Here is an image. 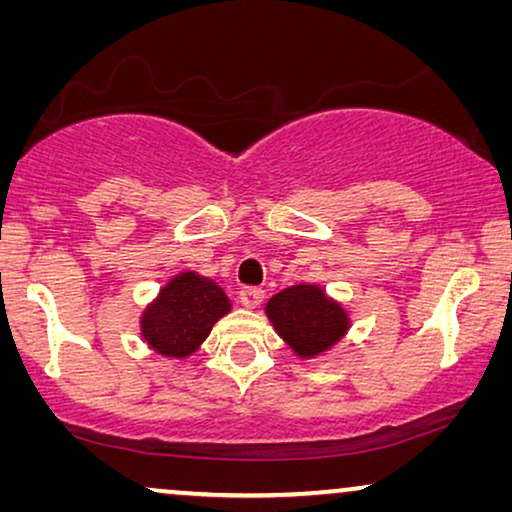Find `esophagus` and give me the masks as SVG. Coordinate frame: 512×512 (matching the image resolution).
I'll return each mask as SVG.
<instances>
[{
	"label": "esophagus",
	"instance_id": "34e87169",
	"mask_svg": "<svg viewBox=\"0 0 512 512\" xmlns=\"http://www.w3.org/2000/svg\"><path fill=\"white\" fill-rule=\"evenodd\" d=\"M263 296H265V291L258 289V286H242L240 289V303L244 307H249V310H254V307L261 305Z\"/></svg>",
	"mask_w": 512,
	"mask_h": 512
}]
</instances>
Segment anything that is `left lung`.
Segmentation results:
<instances>
[{"mask_svg": "<svg viewBox=\"0 0 512 512\" xmlns=\"http://www.w3.org/2000/svg\"><path fill=\"white\" fill-rule=\"evenodd\" d=\"M265 314L286 345L300 359L326 354L345 338L349 317L345 307L326 296L317 284H296L279 291L265 305Z\"/></svg>", "mask_w": 512, "mask_h": 512, "instance_id": "8db88e82", "label": "left lung"}]
</instances>
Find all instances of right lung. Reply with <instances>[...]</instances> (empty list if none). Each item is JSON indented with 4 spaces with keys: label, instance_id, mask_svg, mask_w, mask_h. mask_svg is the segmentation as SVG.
Returning a JSON list of instances; mask_svg holds the SVG:
<instances>
[{
    "label": "right lung",
    "instance_id": "add662e5",
    "mask_svg": "<svg viewBox=\"0 0 512 512\" xmlns=\"http://www.w3.org/2000/svg\"><path fill=\"white\" fill-rule=\"evenodd\" d=\"M230 312V300L198 272L172 277L142 314V338L153 352L186 359L207 340L212 326Z\"/></svg>",
    "mask_w": 512,
    "mask_h": 512
}]
</instances>
